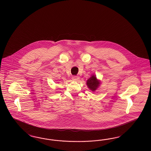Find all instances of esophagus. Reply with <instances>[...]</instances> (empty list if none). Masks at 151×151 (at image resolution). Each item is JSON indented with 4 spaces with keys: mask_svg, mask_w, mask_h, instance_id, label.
Instances as JSON below:
<instances>
[{
    "mask_svg": "<svg viewBox=\"0 0 151 151\" xmlns=\"http://www.w3.org/2000/svg\"><path fill=\"white\" fill-rule=\"evenodd\" d=\"M72 79L73 80H75V81H79V79H80V77H79L78 76H72Z\"/></svg>",
    "mask_w": 151,
    "mask_h": 151,
    "instance_id": "34e87169",
    "label": "esophagus"
}]
</instances>
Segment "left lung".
Returning a JSON list of instances; mask_svg holds the SVG:
<instances>
[{"mask_svg":"<svg viewBox=\"0 0 151 151\" xmlns=\"http://www.w3.org/2000/svg\"><path fill=\"white\" fill-rule=\"evenodd\" d=\"M100 84V82L97 81L96 77L94 75L88 79L86 82V84L88 88L92 91H96V89L99 86Z\"/></svg>","mask_w":151,"mask_h":151,"instance_id":"1","label":"left lung"}]
</instances>
